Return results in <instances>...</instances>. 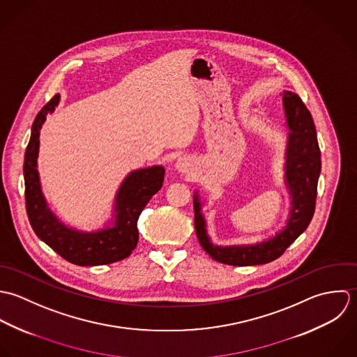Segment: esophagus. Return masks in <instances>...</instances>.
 Wrapping results in <instances>:
<instances>
[{
  "label": "esophagus",
  "mask_w": 357,
  "mask_h": 357,
  "mask_svg": "<svg viewBox=\"0 0 357 357\" xmlns=\"http://www.w3.org/2000/svg\"><path fill=\"white\" fill-rule=\"evenodd\" d=\"M175 168L182 172V174H186L189 172L192 168H193V160L188 155H183V157H179L175 162Z\"/></svg>",
  "instance_id": "1"
}]
</instances>
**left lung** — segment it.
<instances>
[{"label":"left lung","instance_id":"left-lung-1","mask_svg":"<svg viewBox=\"0 0 357 357\" xmlns=\"http://www.w3.org/2000/svg\"><path fill=\"white\" fill-rule=\"evenodd\" d=\"M288 139L285 149L284 183L291 197V210L284 227L273 237L244 245H215L207 233V222L202 214L203 203L197 192L193 196L195 227L204 251L220 264L233 266L264 265L278 259L309 226L316 206L317 181L321 169L320 149L310 112L301 98L283 92Z\"/></svg>","mask_w":357,"mask_h":357}]
</instances>
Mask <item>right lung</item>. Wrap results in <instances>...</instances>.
I'll use <instances>...</instances> for the list:
<instances>
[{"mask_svg":"<svg viewBox=\"0 0 357 357\" xmlns=\"http://www.w3.org/2000/svg\"><path fill=\"white\" fill-rule=\"evenodd\" d=\"M61 100L55 95L37 114L31 137L24 153V197L26 211L34 233L62 258L78 266L109 265L126 259L135 250L139 233L138 218L164 182V167L153 165L131 171L117 190L110 223L93 231H81L61 222L43 195L37 158L40 149V130Z\"/></svg>","mask_w":357,"mask_h":357,"instance_id":"obj_1","label":"right lung"}]
</instances>
